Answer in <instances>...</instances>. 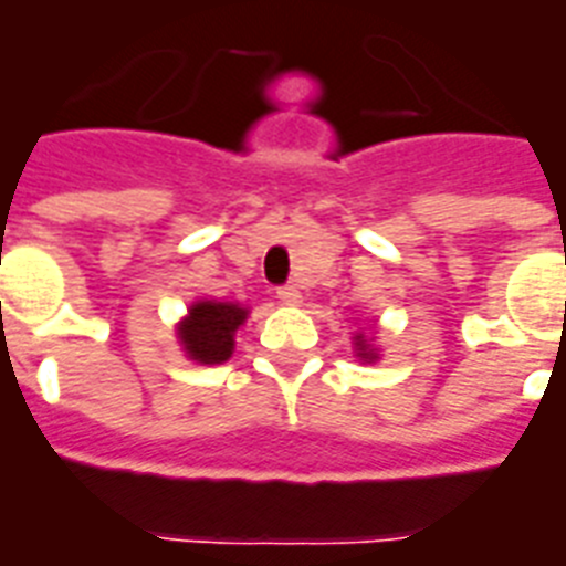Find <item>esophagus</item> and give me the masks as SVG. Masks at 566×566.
<instances>
[{
	"label": "esophagus",
	"mask_w": 566,
	"mask_h": 566,
	"mask_svg": "<svg viewBox=\"0 0 566 566\" xmlns=\"http://www.w3.org/2000/svg\"><path fill=\"white\" fill-rule=\"evenodd\" d=\"M277 297L286 306H297V304H301V289H297V286H283V289H277Z\"/></svg>",
	"instance_id": "esophagus-1"
}]
</instances>
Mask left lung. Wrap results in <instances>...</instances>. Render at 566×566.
I'll return each instance as SVG.
<instances>
[{
	"instance_id": "obj_1",
	"label": "left lung",
	"mask_w": 566,
	"mask_h": 566,
	"mask_svg": "<svg viewBox=\"0 0 566 566\" xmlns=\"http://www.w3.org/2000/svg\"><path fill=\"white\" fill-rule=\"evenodd\" d=\"M354 345V357L360 363H378L380 360V348H378V331H354L352 336Z\"/></svg>"
}]
</instances>
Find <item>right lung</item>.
<instances>
[{
    "label": "right lung",
    "instance_id": "right-lung-1",
    "mask_svg": "<svg viewBox=\"0 0 566 566\" xmlns=\"http://www.w3.org/2000/svg\"><path fill=\"white\" fill-rule=\"evenodd\" d=\"M248 315H251V306L200 297L177 322L179 348L186 352L188 360L200 366L227 363L235 352V333L248 322Z\"/></svg>",
    "mask_w": 566,
    "mask_h": 566
}]
</instances>
